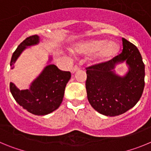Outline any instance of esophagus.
<instances>
[{
  "mask_svg": "<svg viewBox=\"0 0 151 151\" xmlns=\"http://www.w3.org/2000/svg\"><path fill=\"white\" fill-rule=\"evenodd\" d=\"M78 69H79V68H78V66H75L74 67H73V68H72V69H71V73H75L76 71H78Z\"/></svg>",
  "mask_w": 151,
  "mask_h": 151,
  "instance_id": "obj_1",
  "label": "esophagus"
}]
</instances>
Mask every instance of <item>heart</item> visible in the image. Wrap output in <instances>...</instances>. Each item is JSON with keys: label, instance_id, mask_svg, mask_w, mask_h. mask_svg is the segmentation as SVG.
<instances>
[{"label": "heart", "instance_id": "heart-1", "mask_svg": "<svg viewBox=\"0 0 151 151\" xmlns=\"http://www.w3.org/2000/svg\"><path fill=\"white\" fill-rule=\"evenodd\" d=\"M75 50L78 54H92L97 52L96 59L104 60L117 54L119 45L115 41L106 42L105 40H90L80 45Z\"/></svg>", "mask_w": 151, "mask_h": 151}]
</instances>
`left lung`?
<instances>
[{"label": "left lung", "mask_w": 151, "mask_h": 151, "mask_svg": "<svg viewBox=\"0 0 151 151\" xmlns=\"http://www.w3.org/2000/svg\"><path fill=\"white\" fill-rule=\"evenodd\" d=\"M122 53L107 62L86 68L85 88L90 104L98 113L116 116L138 102L145 88V64L135 45L122 38ZM125 61L129 71L124 77L114 73L116 64Z\"/></svg>", "instance_id": "left-lung-1"}]
</instances>
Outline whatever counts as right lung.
Masks as SVG:
<instances>
[{
	"mask_svg": "<svg viewBox=\"0 0 151 151\" xmlns=\"http://www.w3.org/2000/svg\"><path fill=\"white\" fill-rule=\"evenodd\" d=\"M38 43L39 37L36 35L24 40L13 52L10 60L11 69L27 47ZM70 78V72L62 71L54 64H50L33 81L29 89L19 90L10 82V90L15 101L25 110L35 115L44 116L52 113L60 106L65 88Z\"/></svg>",
	"mask_w": 151,
	"mask_h": 151,
	"instance_id": "obj_1",
	"label": "right lung"
}]
</instances>
